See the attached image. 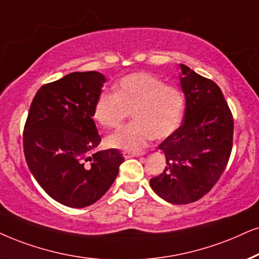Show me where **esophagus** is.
Masks as SVG:
<instances>
[{
    "label": "esophagus",
    "mask_w": 259,
    "mask_h": 259,
    "mask_svg": "<svg viewBox=\"0 0 259 259\" xmlns=\"http://www.w3.org/2000/svg\"><path fill=\"white\" fill-rule=\"evenodd\" d=\"M141 154L140 153H135V152H124L123 153V156L125 159H129V158H137V156H140Z\"/></svg>",
    "instance_id": "obj_1"
}]
</instances>
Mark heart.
Instances as JSON below:
<instances>
[{"label": "heart", "mask_w": 259, "mask_h": 259, "mask_svg": "<svg viewBox=\"0 0 259 259\" xmlns=\"http://www.w3.org/2000/svg\"><path fill=\"white\" fill-rule=\"evenodd\" d=\"M132 111L133 122L107 137V145L125 152L145 148L149 140L171 135L182 122L184 98L181 91L165 86L148 73L129 74L117 83L114 92H101L93 109L100 125L116 127Z\"/></svg>", "instance_id": "obj_1"}]
</instances>
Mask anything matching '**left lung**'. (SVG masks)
<instances>
[{"label":"left lung","mask_w":259,"mask_h":259,"mask_svg":"<svg viewBox=\"0 0 259 259\" xmlns=\"http://www.w3.org/2000/svg\"><path fill=\"white\" fill-rule=\"evenodd\" d=\"M179 68L184 119L158 147L166 166L149 185L166 202L188 204L210 191L224 173L233 143V117L217 83L184 64Z\"/></svg>","instance_id":"8db88e82"}]
</instances>
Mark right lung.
<instances>
[{
  "label": "right lung",
  "mask_w": 259,
  "mask_h": 259,
  "mask_svg": "<svg viewBox=\"0 0 259 259\" xmlns=\"http://www.w3.org/2000/svg\"><path fill=\"white\" fill-rule=\"evenodd\" d=\"M106 78L98 71L70 73L39 88L24 130L32 175L61 204L84 208L105 195L124 158L118 149L94 152L100 143L94 104Z\"/></svg>",
  "instance_id": "obj_1"
}]
</instances>
